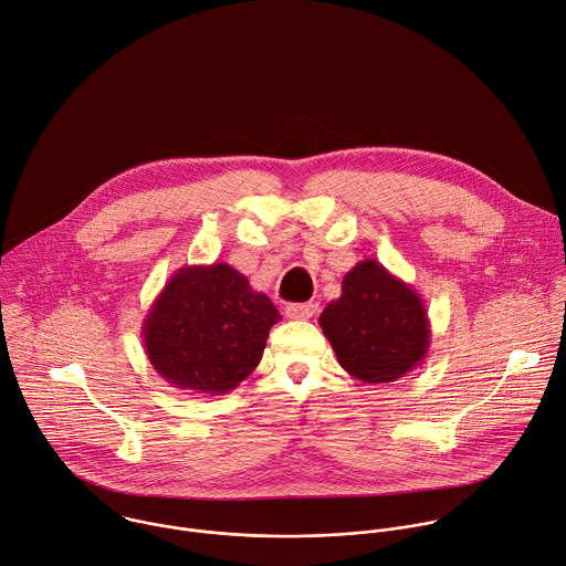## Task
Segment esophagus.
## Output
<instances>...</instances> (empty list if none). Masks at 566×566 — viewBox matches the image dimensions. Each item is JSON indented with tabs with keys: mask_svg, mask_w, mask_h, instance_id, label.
<instances>
[{
	"mask_svg": "<svg viewBox=\"0 0 566 566\" xmlns=\"http://www.w3.org/2000/svg\"><path fill=\"white\" fill-rule=\"evenodd\" d=\"M315 313H317V304H313V302L286 306V317H291V319H311Z\"/></svg>",
	"mask_w": 566,
	"mask_h": 566,
	"instance_id": "obj_1",
	"label": "esophagus"
}]
</instances>
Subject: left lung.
Instances as JSON below:
<instances>
[{
  "label": "left lung",
  "instance_id": "left-lung-1",
  "mask_svg": "<svg viewBox=\"0 0 566 566\" xmlns=\"http://www.w3.org/2000/svg\"><path fill=\"white\" fill-rule=\"evenodd\" d=\"M319 326L339 366L366 385H387L418 368L431 344V324L418 291L380 262L361 260L326 304Z\"/></svg>",
  "mask_w": 566,
  "mask_h": 566
}]
</instances>
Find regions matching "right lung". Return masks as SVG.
I'll return each instance as SVG.
<instances>
[{
    "label": "right lung",
    "instance_id": "right-lung-1",
    "mask_svg": "<svg viewBox=\"0 0 566 566\" xmlns=\"http://www.w3.org/2000/svg\"><path fill=\"white\" fill-rule=\"evenodd\" d=\"M282 319L269 295L224 262L181 266L150 304L142 337L161 378L181 391L224 396L255 370Z\"/></svg>",
    "mask_w": 566,
    "mask_h": 566
}]
</instances>
